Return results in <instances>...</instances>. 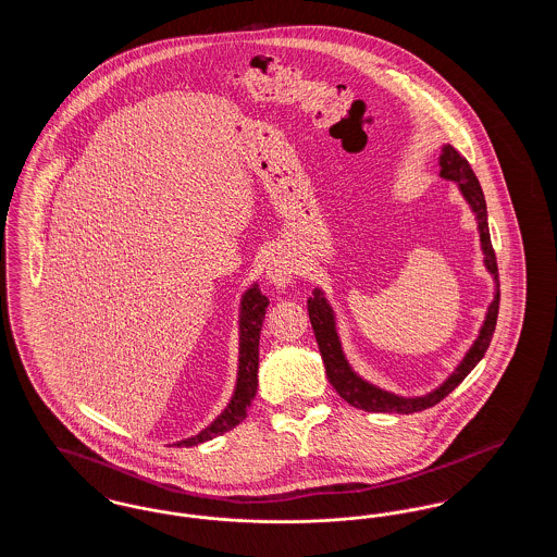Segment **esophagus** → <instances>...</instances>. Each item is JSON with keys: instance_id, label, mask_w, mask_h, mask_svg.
Wrapping results in <instances>:
<instances>
[{"instance_id": "esophagus-1", "label": "esophagus", "mask_w": 557, "mask_h": 557, "mask_svg": "<svg viewBox=\"0 0 557 557\" xmlns=\"http://www.w3.org/2000/svg\"><path fill=\"white\" fill-rule=\"evenodd\" d=\"M294 275H296V267L290 261H286L284 257H271L267 261L265 277L271 286L286 288V284H290Z\"/></svg>"}]
</instances>
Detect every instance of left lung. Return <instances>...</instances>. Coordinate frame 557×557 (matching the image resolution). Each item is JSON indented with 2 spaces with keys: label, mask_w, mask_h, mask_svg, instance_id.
<instances>
[{
  "label": "left lung",
  "mask_w": 557,
  "mask_h": 557,
  "mask_svg": "<svg viewBox=\"0 0 557 557\" xmlns=\"http://www.w3.org/2000/svg\"><path fill=\"white\" fill-rule=\"evenodd\" d=\"M441 164V177L455 182L461 196L466 198V202L470 205V209L474 212L478 223V234H480V248L484 255V265L488 269V273L493 275L495 282V296L493 302L488 305L486 318L480 327L474 345L470 346V350L466 352V357L461 359V363L455 368L449 377L434 388L432 393H428L424 397H398L395 393L382 391L377 386L370 384L368 380H363L359 373L350 368V363L346 361L343 343L336 330V315L334 309L330 307L327 298L323 296V292L315 288L313 296L307 300V309H309V319L318 338L319 352L325 366V373L330 384L336 388V393L345 398L348 405L363 409V411H375V413H416V411H424L428 407H434L436 403H441L443 398L453 393L463 377L474 370L478 361L484 357L486 348L491 345L495 325H497V315H499V273H497V259H495V250L491 244V232H488V219H486V200L482 194V187L478 184L476 175L470 166V162L463 159L450 144L443 146V154L438 159Z\"/></svg>",
  "instance_id": "8db88e82"
}]
</instances>
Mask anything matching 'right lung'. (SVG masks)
Masks as SVG:
<instances>
[{
    "label": "right lung",
    "instance_id": "add662e5",
    "mask_svg": "<svg viewBox=\"0 0 557 557\" xmlns=\"http://www.w3.org/2000/svg\"><path fill=\"white\" fill-rule=\"evenodd\" d=\"M265 294L259 290V284H252L248 290L244 292L242 302H239V357H238V380H236V391L230 405L223 409V413L207 425L202 432L196 436L175 443V447H194L200 443H207L214 436L236 428V425L246 418V411L257 395L259 386V338H261V327L265 321L267 313Z\"/></svg>",
    "mask_w": 557,
    "mask_h": 557
}]
</instances>
